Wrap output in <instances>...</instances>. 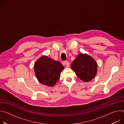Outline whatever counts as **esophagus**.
Wrapping results in <instances>:
<instances>
[{
	"label": "esophagus",
	"mask_w": 124,
	"mask_h": 124,
	"mask_svg": "<svg viewBox=\"0 0 124 124\" xmlns=\"http://www.w3.org/2000/svg\"><path fill=\"white\" fill-rule=\"evenodd\" d=\"M64 64L67 67H69L70 66V63L68 61H65L64 62Z\"/></svg>",
	"instance_id": "esophagus-1"
}]
</instances>
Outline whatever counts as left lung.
<instances>
[{"label":"left lung","instance_id":"left-lung-1","mask_svg":"<svg viewBox=\"0 0 124 124\" xmlns=\"http://www.w3.org/2000/svg\"><path fill=\"white\" fill-rule=\"evenodd\" d=\"M71 68L77 76L84 82L91 81L97 72V62L87 54H79L72 62Z\"/></svg>","mask_w":124,"mask_h":124}]
</instances>
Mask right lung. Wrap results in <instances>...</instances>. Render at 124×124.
Listing matches in <instances>:
<instances>
[{"label":"right lung","instance_id":"right-lung-1","mask_svg":"<svg viewBox=\"0 0 124 124\" xmlns=\"http://www.w3.org/2000/svg\"><path fill=\"white\" fill-rule=\"evenodd\" d=\"M34 68L39 81L44 85L52 87L59 79L60 73L64 67L59 61L43 56L35 63Z\"/></svg>","mask_w":124,"mask_h":124}]
</instances>
